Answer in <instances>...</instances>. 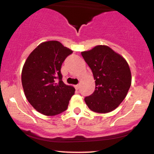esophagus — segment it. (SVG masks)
Returning <instances> with one entry per match:
<instances>
[{
	"label": "esophagus",
	"mask_w": 154,
	"mask_h": 154,
	"mask_svg": "<svg viewBox=\"0 0 154 154\" xmlns=\"http://www.w3.org/2000/svg\"><path fill=\"white\" fill-rule=\"evenodd\" d=\"M75 88L76 90H79V85H75Z\"/></svg>",
	"instance_id": "obj_1"
}]
</instances>
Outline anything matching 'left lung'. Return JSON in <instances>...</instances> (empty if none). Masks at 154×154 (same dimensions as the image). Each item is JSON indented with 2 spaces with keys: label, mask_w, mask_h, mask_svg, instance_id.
I'll return each instance as SVG.
<instances>
[{
  "label": "left lung",
  "mask_w": 154,
  "mask_h": 154,
  "mask_svg": "<svg viewBox=\"0 0 154 154\" xmlns=\"http://www.w3.org/2000/svg\"><path fill=\"white\" fill-rule=\"evenodd\" d=\"M81 54L95 80V91L85 97V101L94 112H111L123 101L131 85V72L128 62L107 45H97Z\"/></svg>",
  "instance_id": "obj_1"
}]
</instances>
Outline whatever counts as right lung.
I'll return each mask as SVG.
<instances>
[{"label":"right lung","instance_id":"right-lung-1","mask_svg":"<svg viewBox=\"0 0 154 154\" xmlns=\"http://www.w3.org/2000/svg\"><path fill=\"white\" fill-rule=\"evenodd\" d=\"M72 50L56 40L40 43L26 59L22 72L24 94L35 110L55 116L66 110L75 88L62 81V63Z\"/></svg>","mask_w":154,"mask_h":154}]
</instances>
